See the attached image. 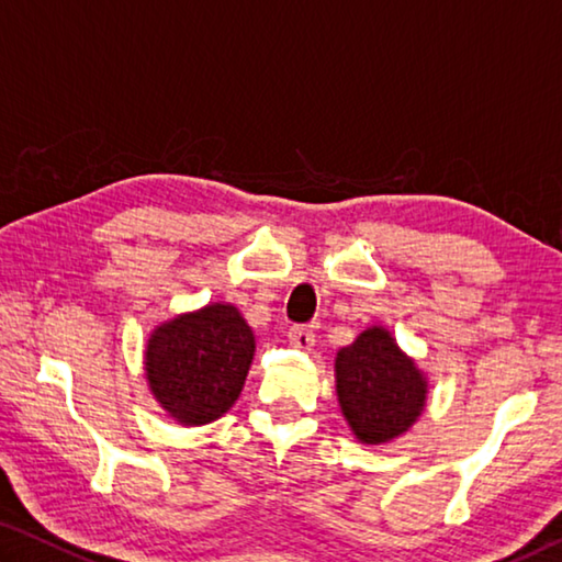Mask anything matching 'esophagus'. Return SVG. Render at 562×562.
<instances>
[{
    "instance_id": "1",
    "label": "esophagus",
    "mask_w": 562,
    "mask_h": 562,
    "mask_svg": "<svg viewBox=\"0 0 562 562\" xmlns=\"http://www.w3.org/2000/svg\"><path fill=\"white\" fill-rule=\"evenodd\" d=\"M290 341L297 349L307 351V349H312V345H315V331L304 325H294V327H290Z\"/></svg>"
}]
</instances>
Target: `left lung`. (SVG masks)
I'll return each instance as SVG.
<instances>
[{
	"label": "left lung",
	"mask_w": 562,
	"mask_h": 562,
	"mask_svg": "<svg viewBox=\"0 0 562 562\" xmlns=\"http://www.w3.org/2000/svg\"><path fill=\"white\" fill-rule=\"evenodd\" d=\"M341 414L361 443H386L416 422L426 404V379L384 327H369L337 351Z\"/></svg>",
	"instance_id": "8db88e82"
}]
</instances>
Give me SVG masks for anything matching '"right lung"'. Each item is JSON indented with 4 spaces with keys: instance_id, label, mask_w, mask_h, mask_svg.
Masks as SVG:
<instances>
[{
    "instance_id": "add662e5",
    "label": "right lung",
    "mask_w": 562,
    "mask_h": 562,
    "mask_svg": "<svg viewBox=\"0 0 562 562\" xmlns=\"http://www.w3.org/2000/svg\"><path fill=\"white\" fill-rule=\"evenodd\" d=\"M252 355L255 335L240 312L233 304H207L150 335L146 379L180 424H211L240 396Z\"/></svg>"
}]
</instances>
